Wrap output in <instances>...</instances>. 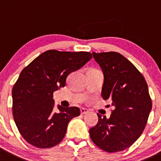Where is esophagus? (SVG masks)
<instances>
[{"label": "esophagus", "mask_w": 161, "mask_h": 161, "mask_svg": "<svg viewBox=\"0 0 161 161\" xmlns=\"http://www.w3.org/2000/svg\"><path fill=\"white\" fill-rule=\"evenodd\" d=\"M80 112H81V114H87L89 111H88L86 109H85V108H81Z\"/></svg>", "instance_id": "obj_1"}]
</instances>
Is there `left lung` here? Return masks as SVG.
Wrapping results in <instances>:
<instances>
[{"mask_svg": "<svg viewBox=\"0 0 161 161\" xmlns=\"http://www.w3.org/2000/svg\"><path fill=\"white\" fill-rule=\"evenodd\" d=\"M93 57L104 75L102 96L111 99L109 118L97 114L98 122L90 129L91 140L107 153L123 151L142 135L152 109L147 82L130 61L114 52L95 53Z\"/></svg>", "mask_w": 161, "mask_h": 161, "instance_id": "8db88e82", "label": "left lung"}]
</instances>
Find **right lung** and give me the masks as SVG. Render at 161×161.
<instances>
[{"instance_id": "1", "label": "right lung", "mask_w": 161, "mask_h": 161, "mask_svg": "<svg viewBox=\"0 0 161 161\" xmlns=\"http://www.w3.org/2000/svg\"><path fill=\"white\" fill-rule=\"evenodd\" d=\"M92 58L87 52L49 50L33 60L20 72L13 88V114L19 133L28 143L40 148L62 142L69 121L79 116L78 107L54 112L53 93L64 87L67 76Z\"/></svg>"}]
</instances>
